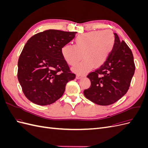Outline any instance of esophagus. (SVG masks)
<instances>
[{
  "label": "esophagus",
  "instance_id": "34e87169",
  "mask_svg": "<svg viewBox=\"0 0 148 148\" xmlns=\"http://www.w3.org/2000/svg\"><path fill=\"white\" fill-rule=\"evenodd\" d=\"M83 77V76H82V75H77V79H81V78H82Z\"/></svg>",
  "mask_w": 148,
  "mask_h": 148
}]
</instances>
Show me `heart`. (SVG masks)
I'll return each instance as SVG.
<instances>
[{
    "mask_svg": "<svg viewBox=\"0 0 148 148\" xmlns=\"http://www.w3.org/2000/svg\"><path fill=\"white\" fill-rule=\"evenodd\" d=\"M75 44H66L61 52L64 60L70 65H75L83 58L84 60L75 65L73 70L82 74L98 68L104 64L112 51L115 36L110 30L95 31L78 35L75 39Z\"/></svg>",
    "mask_w": 148,
    "mask_h": 148,
    "instance_id": "b5f03b06",
    "label": "heart"
}]
</instances>
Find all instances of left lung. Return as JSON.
Here are the masks:
<instances>
[{
	"mask_svg": "<svg viewBox=\"0 0 148 148\" xmlns=\"http://www.w3.org/2000/svg\"><path fill=\"white\" fill-rule=\"evenodd\" d=\"M114 46L105 63L89 73L91 86L83 91L88 99L100 106L112 104L128 91L135 65L131 49L117 33Z\"/></svg>",
	"mask_w": 148,
	"mask_h": 148,
	"instance_id": "left-lung-1",
	"label": "left lung"
}]
</instances>
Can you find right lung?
I'll return each mask as SVG.
<instances>
[{"label": "right lung", "instance_id": "right-lung-1", "mask_svg": "<svg viewBox=\"0 0 148 148\" xmlns=\"http://www.w3.org/2000/svg\"><path fill=\"white\" fill-rule=\"evenodd\" d=\"M76 32L48 29L31 37L18 62V79L25 96L39 106L50 105L62 96L75 74L62 55V48Z\"/></svg>", "mask_w": 148, "mask_h": 148}]
</instances>
